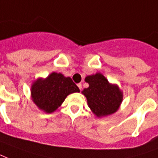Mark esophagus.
<instances>
[{
  "label": "esophagus",
  "mask_w": 158,
  "mask_h": 158,
  "mask_svg": "<svg viewBox=\"0 0 158 158\" xmlns=\"http://www.w3.org/2000/svg\"><path fill=\"white\" fill-rule=\"evenodd\" d=\"M78 87H79V89L80 90L82 89V85H81V84H78Z\"/></svg>",
  "instance_id": "1"
}]
</instances>
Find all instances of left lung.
Instances as JSON below:
<instances>
[{"label": "left lung", "mask_w": 158, "mask_h": 158, "mask_svg": "<svg viewBox=\"0 0 158 158\" xmlns=\"http://www.w3.org/2000/svg\"><path fill=\"white\" fill-rule=\"evenodd\" d=\"M85 80L89 86L82 93L94 115L102 117L117 111L123 100V94L117 85L110 84L100 73L87 76Z\"/></svg>", "instance_id": "obj_1"}]
</instances>
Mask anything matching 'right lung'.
<instances>
[{
  "label": "right lung",
  "instance_id": "add662e5",
  "mask_svg": "<svg viewBox=\"0 0 158 158\" xmlns=\"http://www.w3.org/2000/svg\"><path fill=\"white\" fill-rule=\"evenodd\" d=\"M75 92H79V89L72 79L55 72L46 79H37L31 88L32 101L46 113L55 111L69 94Z\"/></svg>",
  "mask_w": 158,
  "mask_h": 158
}]
</instances>
